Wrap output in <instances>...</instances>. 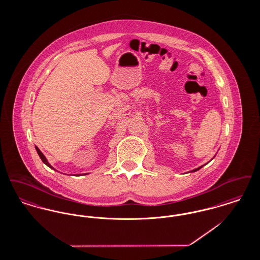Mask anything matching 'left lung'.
Here are the masks:
<instances>
[{"instance_id":"left-lung-1","label":"left lung","mask_w":260,"mask_h":260,"mask_svg":"<svg viewBox=\"0 0 260 260\" xmlns=\"http://www.w3.org/2000/svg\"><path fill=\"white\" fill-rule=\"evenodd\" d=\"M201 168H203V167H200V168H198V169H196V170H194V171H193V172H197V171H199V170H200V169H201Z\"/></svg>"}]
</instances>
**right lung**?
Here are the masks:
<instances>
[{"instance_id": "obj_1", "label": "right lung", "mask_w": 260, "mask_h": 260, "mask_svg": "<svg viewBox=\"0 0 260 260\" xmlns=\"http://www.w3.org/2000/svg\"><path fill=\"white\" fill-rule=\"evenodd\" d=\"M36 150H37L38 155L40 156V158H41V160L43 161V162H44V164H46L48 167H50V169H53V168L50 166V164H49V161H47L46 157L44 156V154H43V153L40 151V149L38 148L37 146H36Z\"/></svg>"}]
</instances>
